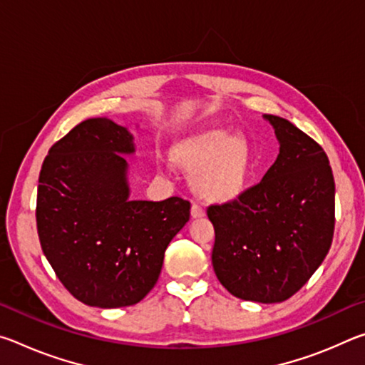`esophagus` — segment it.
Listing matches in <instances>:
<instances>
[{"mask_svg": "<svg viewBox=\"0 0 365 365\" xmlns=\"http://www.w3.org/2000/svg\"><path fill=\"white\" fill-rule=\"evenodd\" d=\"M206 215V212H205V209H202L201 206H197V205H193L191 206V217L193 219H202Z\"/></svg>", "mask_w": 365, "mask_h": 365, "instance_id": "esophagus-1", "label": "esophagus"}]
</instances>
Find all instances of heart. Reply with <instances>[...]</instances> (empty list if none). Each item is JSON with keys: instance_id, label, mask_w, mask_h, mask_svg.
<instances>
[{"instance_id": "1", "label": "heart", "mask_w": 365, "mask_h": 365, "mask_svg": "<svg viewBox=\"0 0 365 365\" xmlns=\"http://www.w3.org/2000/svg\"><path fill=\"white\" fill-rule=\"evenodd\" d=\"M170 159L177 168L193 174V190L209 202L238 197L255 169L250 140L228 127H211L178 141Z\"/></svg>"}]
</instances>
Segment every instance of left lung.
<instances>
[{"label":"left lung","mask_w":365,"mask_h":365,"mask_svg":"<svg viewBox=\"0 0 365 365\" xmlns=\"http://www.w3.org/2000/svg\"><path fill=\"white\" fill-rule=\"evenodd\" d=\"M280 153L262 180L225 205L207 207L212 265L233 296L262 304L299 292L329 252L335 230V180L317 141L279 115Z\"/></svg>","instance_id":"8db88e82"}]
</instances>
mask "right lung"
I'll list each match as a JSON object with an SVG mask.
<instances>
[{
    "mask_svg": "<svg viewBox=\"0 0 365 365\" xmlns=\"http://www.w3.org/2000/svg\"><path fill=\"white\" fill-rule=\"evenodd\" d=\"M132 133L106 117L86 119L43 160L36 228L53 270L86 306L137 304L159 279L170 240L190 219V201H132Z\"/></svg>",
    "mask_w": 365,
    "mask_h": 365,
    "instance_id": "obj_1",
    "label": "right lung"
}]
</instances>
